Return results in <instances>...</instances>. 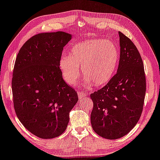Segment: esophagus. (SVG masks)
I'll return each instance as SVG.
<instances>
[{
	"label": "esophagus",
	"instance_id": "1",
	"mask_svg": "<svg viewBox=\"0 0 160 160\" xmlns=\"http://www.w3.org/2000/svg\"><path fill=\"white\" fill-rule=\"evenodd\" d=\"M86 96H87L86 93L80 92H78V98H79V99H83V98H86Z\"/></svg>",
	"mask_w": 160,
	"mask_h": 160
}]
</instances>
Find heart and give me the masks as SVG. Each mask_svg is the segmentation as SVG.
Returning a JSON list of instances; mask_svg holds the SVG:
<instances>
[{
  "label": "heart",
  "mask_w": 160,
  "mask_h": 160,
  "mask_svg": "<svg viewBox=\"0 0 160 160\" xmlns=\"http://www.w3.org/2000/svg\"><path fill=\"white\" fill-rule=\"evenodd\" d=\"M120 61V52L114 42L93 39L80 42L71 49L70 56L60 58L59 67L66 82L74 85L79 77H86L84 86L108 84L114 76Z\"/></svg>",
  "instance_id": "heart-1"
}]
</instances>
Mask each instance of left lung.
<instances>
[{"label":"left lung","instance_id":"left-lung-1","mask_svg":"<svg viewBox=\"0 0 160 160\" xmlns=\"http://www.w3.org/2000/svg\"><path fill=\"white\" fill-rule=\"evenodd\" d=\"M117 74L103 88L91 94L94 103L91 123L99 136L108 139L124 137L140 118L146 82L142 60L133 42L122 32Z\"/></svg>","mask_w":160,"mask_h":160}]
</instances>
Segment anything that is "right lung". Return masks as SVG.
Segmentation results:
<instances>
[{"instance_id":"1","label":"right lung","mask_w":160,"mask_h":160,"mask_svg":"<svg viewBox=\"0 0 160 160\" xmlns=\"http://www.w3.org/2000/svg\"><path fill=\"white\" fill-rule=\"evenodd\" d=\"M72 35L64 32L38 34L21 48L13 70L14 108L32 134L52 139L65 131L69 112L78 101L59 67L63 47Z\"/></svg>"}]
</instances>
